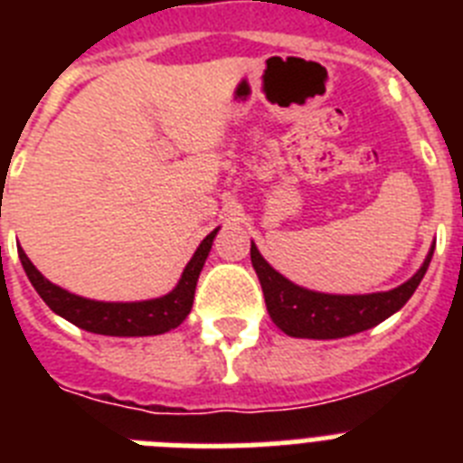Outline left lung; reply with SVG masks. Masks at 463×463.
<instances>
[{"mask_svg": "<svg viewBox=\"0 0 463 463\" xmlns=\"http://www.w3.org/2000/svg\"><path fill=\"white\" fill-rule=\"evenodd\" d=\"M431 257L433 245L415 276L403 282V285H399V288L390 289V292L325 294L294 285L292 280L278 273L261 257L255 241L250 243L252 267H255L257 278H260L271 320L288 336L317 338V341L353 336V334L380 325L390 315H394L396 310L403 308L417 289V285L422 282Z\"/></svg>", "mask_w": 463, "mask_h": 463, "instance_id": "8db88e82", "label": "left lung"}]
</instances>
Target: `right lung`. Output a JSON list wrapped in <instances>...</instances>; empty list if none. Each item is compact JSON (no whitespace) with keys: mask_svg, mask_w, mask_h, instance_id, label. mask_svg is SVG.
Returning <instances> with one entry per match:
<instances>
[{"mask_svg":"<svg viewBox=\"0 0 463 463\" xmlns=\"http://www.w3.org/2000/svg\"><path fill=\"white\" fill-rule=\"evenodd\" d=\"M218 229H213L211 234L199 243L192 260L187 261V267L183 269L178 285L165 297L146 298V301H94V298L79 297V294H71L69 289H62L60 285L48 280L32 264L30 257L24 255L23 248H18V257L23 261L24 273L39 297L46 301L48 308L71 325L92 331V334H101V336H157V334L175 329L190 315L196 280L206 264Z\"/></svg>","mask_w":463,"mask_h":463,"instance_id":"obj_1","label":"right lung"}]
</instances>
